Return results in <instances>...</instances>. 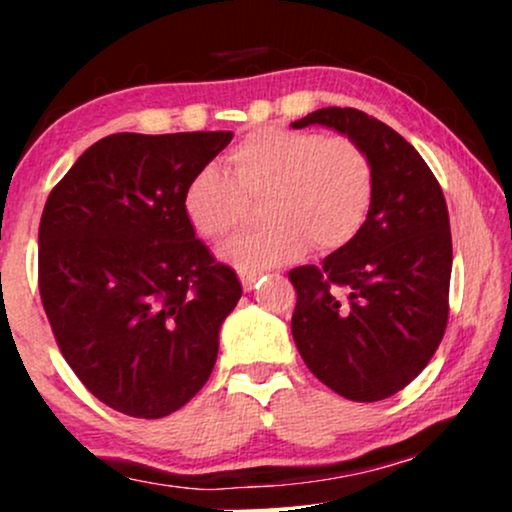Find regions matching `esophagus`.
<instances>
[{
    "label": "esophagus",
    "instance_id": "obj_1",
    "mask_svg": "<svg viewBox=\"0 0 512 512\" xmlns=\"http://www.w3.org/2000/svg\"><path fill=\"white\" fill-rule=\"evenodd\" d=\"M237 277H240L242 289L244 291H251V289H254V284L258 282V279H261V272H256V270H240V272H237Z\"/></svg>",
    "mask_w": 512,
    "mask_h": 512
}]
</instances>
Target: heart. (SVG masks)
<instances>
[{
  "mask_svg": "<svg viewBox=\"0 0 512 512\" xmlns=\"http://www.w3.org/2000/svg\"><path fill=\"white\" fill-rule=\"evenodd\" d=\"M268 226L237 237L223 256L242 270L296 261L307 249L326 256L352 244L375 200V167L349 137L310 130L261 128L228 153V174L202 167L184 191V212L195 233L223 242L261 202Z\"/></svg>",
  "mask_w": 512,
  "mask_h": 512,
  "instance_id": "obj_1",
  "label": "heart"
}]
</instances>
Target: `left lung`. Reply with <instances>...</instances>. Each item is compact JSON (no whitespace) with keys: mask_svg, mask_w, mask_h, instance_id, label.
<instances>
[{"mask_svg":"<svg viewBox=\"0 0 512 512\" xmlns=\"http://www.w3.org/2000/svg\"><path fill=\"white\" fill-rule=\"evenodd\" d=\"M326 125L359 142L375 167L366 226L319 265L293 268L291 333L307 368L335 394L373 403L415 380L450 317L452 233L443 188L415 146L352 107L291 123Z\"/></svg>","mask_w":512,"mask_h":512,"instance_id":"1","label":"left lung"}]
</instances>
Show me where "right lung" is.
I'll return each mask as SVG.
<instances>
[{
  "label": "right lung",
  "instance_id": "obj_1",
  "mask_svg": "<svg viewBox=\"0 0 512 512\" xmlns=\"http://www.w3.org/2000/svg\"><path fill=\"white\" fill-rule=\"evenodd\" d=\"M233 132H118L81 153L39 223V293L62 356L90 394L158 419L212 375L235 270L195 237L184 191Z\"/></svg>",
  "mask_w": 512,
  "mask_h": 512
}]
</instances>
